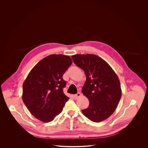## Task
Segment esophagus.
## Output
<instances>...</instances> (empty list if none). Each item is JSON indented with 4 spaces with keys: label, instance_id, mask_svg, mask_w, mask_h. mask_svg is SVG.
Returning a JSON list of instances; mask_svg holds the SVG:
<instances>
[{
    "label": "esophagus",
    "instance_id": "34e87169",
    "mask_svg": "<svg viewBox=\"0 0 148 148\" xmlns=\"http://www.w3.org/2000/svg\"><path fill=\"white\" fill-rule=\"evenodd\" d=\"M81 92H78V93L75 95V98H78L79 97H81Z\"/></svg>",
    "mask_w": 148,
    "mask_h": 148
}]
</instances>
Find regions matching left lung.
Wrapping results in <instances>:
<instances>
[{"mask_svg":"<svg viewBox=\"0 0 148 148\" xmlns=\"http://www.w3.org/2000/svg\"><path fill=\"white\" fill-rule=\"evenodd\" d=\"M71 57L86 77L82 92L89 100V106L82 113L95 123L107 119L114 112L121 99L119 78L108 64L98 56L76 54Z\"/></svg>","mask_w":148,"mask_h":148,"instance_id":"1","label":"left lung"}]
</instances>
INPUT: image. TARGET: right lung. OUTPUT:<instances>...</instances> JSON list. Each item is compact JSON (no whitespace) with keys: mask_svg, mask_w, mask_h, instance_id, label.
<instances>
[{"mask_svg":"<svg viewBox=\"0 0 148 148\" xmlns=\"http://www.w3.org/2000/svg\"><path fill=\"white\" fill-rule=\"evenodd\" d=\"M72 62L68 56L49 55L34 66L23 83V102L39 120L51 121L62 111L69 99L63 91L62 77Z\"/></svg>","mask_w":148,"mask_h":148,"instance_id":"add662e5","label":"right lung"}]
</instances>
